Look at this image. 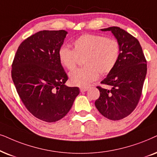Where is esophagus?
I'll return each instance as SVG.
<instances>
[{
  "label": "esophagus",
  "mask_w": 157,
  "mask_h": 157,
  "mask_svg": "<svg viewBox=\"0 0 157 157\" xmlns=\"http://www.w3.org/2000/svg\"><path fill=\"white\" fill-rule=\"evenodd\" d=\"M88 89H89V87H80V91H81V92H85V91H87V90H88Z\"/></svg>",
  "instance_id": "1"
}]
</instances>
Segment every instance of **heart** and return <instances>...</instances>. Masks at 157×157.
I'll return each instance as SVG.
<instances>
[{
	"label": "heart",
	"mask_w": 157,
	"mask_h": 157,
	"mask_svg": "<svg viewBox=\"0 0 157 157\" xmlns=\"http://www.w3.org/2000/svg\"><path fill=\"white\" fill-rule=\"evenodd\" d=\"M121 54L120 42L115 38L103 35L84 34L73 41V49L60 48L59 59L62 65L73 70L80 58H83V68L70 73V81L73 85L85 87L97 80L99 74L111 72L118 63Z\"/></svg>",
	"instance_id": "1"
}]
</instances>
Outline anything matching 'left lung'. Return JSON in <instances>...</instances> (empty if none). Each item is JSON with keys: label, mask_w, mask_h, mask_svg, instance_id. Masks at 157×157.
Returning <instances> with one entry per match:
<instances>
[{"label": "left lung", "mask_w": 157, "mask_h": 157, "mask_svg": "<svg viewBox=\"0 0 157 157\" xmlns=\"http://www.w3.org/2000/svg\"><path fill=\"white\" fill-rule=\"evenodd\" d=\"M101 31H112L120 42L121 54L114 70L101 82V84L111 86V89L97 86L100 97L95 105L104 117L118 121L129 116L139 103L147 62L139 41L127 31L117 26Z\"/></svg>", "instance_id": "left-lung-1"}]
</instances>
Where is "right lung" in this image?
<instances>
[{
	"label": "right lung",
	"mask_w": 157,
	"mask_h": 157,
	"mask_svg": "<svg viewBox=\"0 0 157 157\" xmlns=\"http://www.w3.org/2000/svg\"><path fill=\"white\" fill-rule=\"evenodd\" d=\"M66 31H41L23 41L12 63L11 77L25 107L48 123L67 115L80 93L64 85L68 77L59 59Z\"/></svg>",
	"instance_id": "obj_1"
}]
</instances>
